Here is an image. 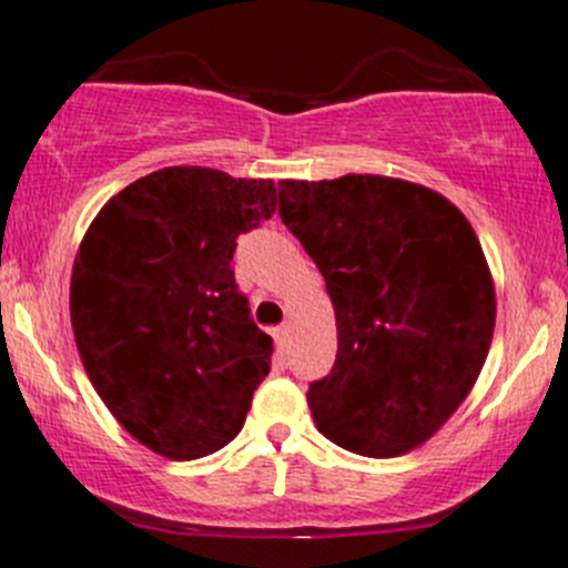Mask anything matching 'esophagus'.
Instances as JSON below:
<instances>
[{"label": "esophagus", "mask_w": 568, "mask_h": 568, "mask_svg": "<svg viewBox=\"0 0 568 568\" xmlns=\"http://www.w3.org/2000/svg\"><path fill=\"white\" fill-rule=\"evenodd\" d=\"M288 332H291V321H283V324L274 329V341H277L280 348H285V341H288Z\"/></svg>", "instance_id": "esophagus-1"}]
</instances>
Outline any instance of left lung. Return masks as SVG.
<instances>
[{
    "label": "left lung",
    "instance_id": "1",
    "mask_svg": "<svg viewBox=\"0 0 568 568\" xmlns=\"http://www.w3.org/2000/svg\"><path fill=\"white\" fill-rule=\"evenodd\" d=\"M280 220L335 307V365L307 390L318 432L371 459L409 454L459 409L491 346L495 283L473 225L385 175L283 181Z\"/></svg>",
    "mask_w": 568,
    "mask_h": 568
}]
</instances>
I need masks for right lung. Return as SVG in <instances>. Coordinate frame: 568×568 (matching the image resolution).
<instances>
[{
    "label": "right lung",
    "mask_w": 568,
    "mask_h": 568,
    "mask_svg": "<svg viewBox=\"0 0 568 568\" xmlns=\"http://www.w3.org/2000/svg\"><path fill=\"white\" fill-rule=\"evenodd\" d=\"M277 186L209 168H164L99 211L71 274V324L95 393L120 426L175 462L225 448L272 365L233 277L242 233Z\"/></svg>",
    "instance_id": "1"
}]
</instances>
